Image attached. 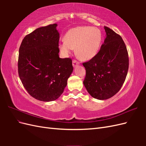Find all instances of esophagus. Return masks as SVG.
Returning a JSON list of instances; mask_svg holds the SVG:
<instances>
[{"instance_id": "1", "label": "esophagus", "mask_w": 146, "mask_h": 146, "mask_svg": "<svg viewBox=\"0 0 146 146\" xmlns=\"http://www.w3.org/2000/svg\"><path fill=\"white\" fill-rule=\"evenodd\" d=\"M78 64H79V63L77 61H76V60H73V61H72V65H73V66H74V68L77 67V66Z\"/></svg>"}]
</instances>
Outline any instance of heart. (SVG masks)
<instances>
[{
  "label": "heart",
  "instance_id": "obj_1",
  "mask_svg": "<svg viewBox=\"0 0 146 146\" xmlns=\"http://www.w3.org/2000/svg\"><path fill=\"white\" fill-rule=\"evenodd\" d=\"M65 39L59 43L60 51L65 55L76 48V54L82 60H90L96 55L102 42L99 29L89 26H78L66 33Z\"/></svg>",
  "mask_w": 146,
  "mask_h": 146
}]
</instances>
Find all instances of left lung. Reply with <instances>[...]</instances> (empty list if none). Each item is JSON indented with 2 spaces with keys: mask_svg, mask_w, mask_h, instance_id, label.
<instances>
[{
  "mask_svg": "<svg viewBox=\"0 0 146 146\" xmlns=\"http://www.w3.org/2000/svg\"><path fill=\"white\" fill-rule=\"evenodd\" d=\"M104 42L94 58L83 63L86 69L84 86L92 98L106 100L120 90L129 69L127 47L120 35L108 27Z\"/></svg>",
  "mask_w": 146,
  "mask_h": 146,
  "instance_id": "left-lung-1",
  "label": "left lung"
}]
</instances>
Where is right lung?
<instances>
[{
    "label": "right lung",
    "instance_id": "obj_1",
    "mask_svg": "<svg viewBox=\"0 0 146 146\" xmlns=\"http://www.w3.org/2000/svg\"><path fill=\"white\" fill-rule=\"evenodd\" d=\"M57 26L36 29L24 37L19 48L20 79L29 94L40 101L58 99L73 72L72 60L59 57Z\"/></svg>",
    "mask_w": 146,
    "mask_h": 146
}]
</instances>
